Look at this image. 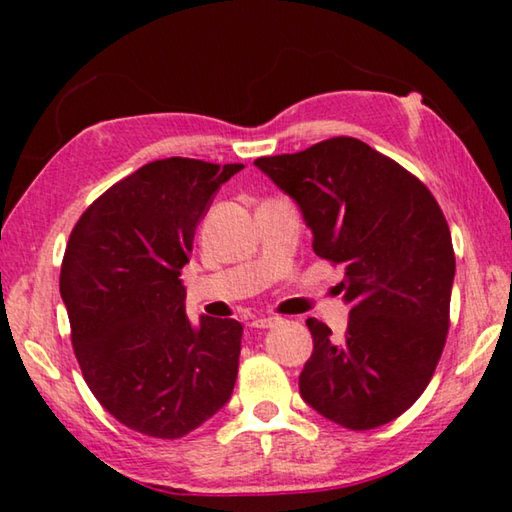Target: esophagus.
I'll use <instances>...</instances> for the list:
<instances>
[{"mask_svg":"<svg viewBox=\"0 0 512 512\" xmlns=\"http://www.w3.org/2000/svg\"><path fill=\"white\" fill-rule=\"evenodd\" d=\"M280 323V318H275V316H259V318H253V327H257V329H268V327H273V325H277Z\"/></svg>","mask_w":512,"mask_h":512,"instance_id":"34e87169","label":"esophagus"}]
</instances>
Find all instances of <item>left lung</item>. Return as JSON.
<instances>
[{"label":"left lung","mask_w":512,"mask_h":512,"mask_svg":"<svg viewBox=\"0 0 512 512\" xmlns=\"http://www.w3.org/2000/svg\"><path fill=\"white\" fill-rule=\"evenodd\" d=\"M255 167L298 205L314 253L343 264L348 329L307 320L314 352L300 395L323 418L375 429L411 409L449 329L452 235L418 178L354 137H334Z\"/></svg>","instance_id":"1"}]
</instances>
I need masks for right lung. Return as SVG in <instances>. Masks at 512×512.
Segmentation results:
<instances>
[{
  "label": "right lung",
  "mask_w": 512,
  "mask_h": 512,
  "mask_svg": "<svg viewBox=\"0 0 512 512\" xmlns=\"http://www.w3.org/2000/svg\"><path fill=\"white\" fill-rule=\"evenodd\" d=\"M244 164L167 158L99 196L69 235L60 298L90 391L112 418L180 438L228 404L237 381L235 318L185 314L180 268L196 225Z\"/></svg>",
  "instance_id": "obj_1"
}]
</instances>
